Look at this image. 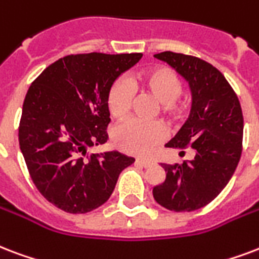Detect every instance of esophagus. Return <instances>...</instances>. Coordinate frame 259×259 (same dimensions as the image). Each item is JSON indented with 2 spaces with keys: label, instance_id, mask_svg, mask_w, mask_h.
<instances>
[{
  "label": "esophagus",
  "instance_id": "obj_1",
  "mask_svg": "<svg viewBox=\"0 0 259 259\" xmlns=\"http://www.w3.org/2000/svg\"><path fill=\"white\" fill-rule=\"evenodd\" d=\"M136 163L140 165H143V167H149V165H151L153 161L149 160V159H137V160H136Z\"/></svg>",
  "mask_w": 259,
  "mask_h": 259
}]
</instances>
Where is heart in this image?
<instances>
[{
    "label": "heart",
    "instance_id": "heart-1",
    "mask_svg": "<svg viewBox=\"0 0 259 259\" xmlns=\"http://www.w3.org/2000/svg\"><path fill=\"white\" fill-rule=\"evenodd\" d=\"M136 90L151 96L160 103L161 114L175 121L185 112L186 104L181 99L182 80L177 73L165 66H156L140 72L132 80ZM133 103V94L129 84L123 78L116 80L110 88L107 98L108 111L115 119H125L129 115ZM164 127L157 123H144L129 121L121 125L114 133V141L122 151L133 155H147L163 141Z\"/></svg>",
    "mask_w": 259,
    "mask_h": 259
}]
</instances>
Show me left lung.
<instances>
[{
    "label": "left lung",
    "instance_id": "obj_1",
    "mask_svg": "<svg viewBox=\"0 0 259 259\" xmlns=\"http://www.w3.org/2000/svg\"><path fill=\"white\" fill-rule=\"evenodd\" d=\"M155 57L189 82L193 98L187 121L165 147L190 145L195 156L182 164H161L164 182L152 193L168 210L193 212L212 202L234 175L242 155V107L223 73L204 59L172 51Z\"/></svg>",
    "mask_w": 259,
    "mask_h": 259
}]
</instances>
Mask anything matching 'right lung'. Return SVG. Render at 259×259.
Here are the masks:
<instances>
[{"mask_svg":"<svg viewBox=\"0 0 259 259\" xmlns=\"http://www.w3.org/2000/svg\"><path fill=\"white\" fill-rule=\"evenodd\" d=\"M132 54H72L55 61L25 95L19 143L32 182L49 202L87 213L111 197L134 159L118 151L88 153L107 141V98L122 73L141 59Z\"/></svg>","mask_w":259,"mask_h":259,"instance_id":"add662e5","label":"right lung"}]
</instances>
